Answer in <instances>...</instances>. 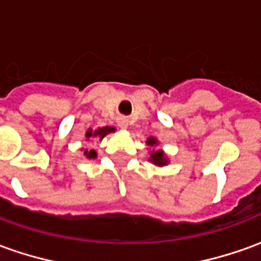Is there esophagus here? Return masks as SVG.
<instances>
[{
	"mask_svg": "<svg viewBox=\"0 0 261 261\" xmlns=\"http://www.w3.org/2000/svg\"><path fill=\"white\" fill-rule=\"evenodd\" d=\"M118 125L121 127V128H127V125H128V120L127 118H118Z\"/></svg>",
	"mask_w": 261,
	"mask_h": 261,
	"instance_id": "34e87169",
	"label": "esophagus"
}]
</instances>
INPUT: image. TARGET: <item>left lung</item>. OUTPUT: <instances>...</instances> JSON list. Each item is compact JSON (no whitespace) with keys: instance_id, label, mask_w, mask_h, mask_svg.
<instances>
[{"instance_id":"1","label":"left lung","mask_w":261,"mask_h":261,"mask_svg":"<svg viewBox=\"0 0 261 261\" xmlns=\"http://www.w3.org/2000/svg\"><path fill=\"white\" fill-rule=\"evenodd\" d=\"M147 144L148 145H155L157 144V140L155 138H148L147 140ZM150 161H153L154 164H159V166H164V164H167V161L164 159V154L161 150H157V151H151L150 154Z\"/></svg>"}]
</instances>
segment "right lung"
I'll list each match as a JSON object with an SVG mask.
<instances>
[{
	"label": "right lung",
	"instance_id": "add662e5",
	"mask_svg": "<svg viewBox=\"0 0 261 261\" xmlns=\"http://www.w3.org/2000/svg\"><path fill=\"white\" fill-rule=\"evenodd\" d=\"M111 131H114V128H111V127H102V128H98V130H88L87 131V134H86V137L87 138H90V137H100V140L104 136H107L108 133H111ZM87 155V157H90V159H94L97 154H95V151L94 150H91V151H86L84 153Z\"/></svg>",
	"mask_w": 261,
	"mask_h": 261
}]
</instances>
